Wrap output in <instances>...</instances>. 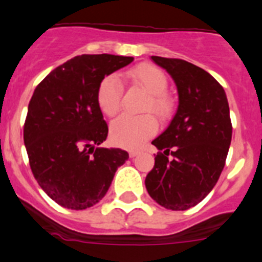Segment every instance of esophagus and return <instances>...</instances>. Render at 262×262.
<instances>
[{
    "label": "esophagus",
    "mask_w": 262,
    "mask_h": 262,
    "mask_svg": "<svg viewBox=\"0 0 262 262\" xmlns=\"http://www.w3.org/2000/svg\"><path fill=\"white\" fill-rule=\"evenodd\" d=\"M139 154H140L139 150H130V151H128V155H130V158H135L136 155H139Z\"/></svg>",
    "instance_id": "1"
}]
</instances>
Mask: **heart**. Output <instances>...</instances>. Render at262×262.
<instances>
[{"mask_svg":"<svg viewBox=\"0 0 262 262\" xmlns=\"http://www.w3.org/2000/svg\"><path fill=\"white\" fill-rule=\"evenodd\" d=\"M128 76L149 93L144 110L152 111L162 120L169 118L174 110V102L165 92L168 88L167 75L152 64L142 63L131 69ZM122 95L123 85L120 77L117 75L105 76L97 90V103L100 111L108 117L117 115ZM158 127V121L150 113L141 116L122 115L111 123V140L117 146L135 149L154 136Z\"/></svg>","mask_w":262,"mask_h":262,"instance_id":"heart-1","label":"heart"}]
</instances>
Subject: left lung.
I'll return each mask as SVG.
<instances>
[{"mask_svg":"<svg viewBox=\"0 0 262 262\" xmlns=\"http://www.w3.org/2000/svg\"><path fill=\"white\" fill-rule=\"evenodd\" d=\"M151 59L173 77L180 103L167 130L151 141L159 151L145 186L165 209L187 210L208 196L224 168L232 140L229 105L222 85L201 67L180 58Z\"/></svg>","mask_w":262,"mask_h":262,"instance_id":"left-lung-1","label":"left lung"}]
</instances>
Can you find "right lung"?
Returning <instances> with one entry per match:
<instances>
[{
	"label": "right lung",
	"mask_w": 262,
	"mask_h": 262,
	"mask_svg": "<svg viewBox=\"0 0 262 262\" xmlns=\"http://www.w3.org/2000/svg\"><path fill=\"white\" fill-rule=\"evenodd\" d=\"M132 61L105 53L76 56L49 72L33 93L24 123L30 169L44 192L63 208L84 210L99 203L128 159L125 150L94 145L108 135L98 86Z\"/></svg>",
	"instance_id": "add662e5"
}]
</instances>
